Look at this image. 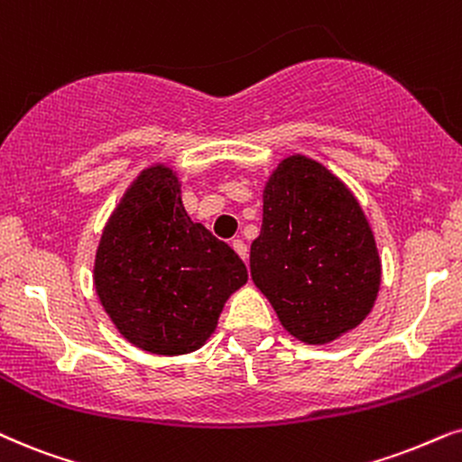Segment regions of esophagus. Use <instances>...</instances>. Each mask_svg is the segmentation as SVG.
<instances>
[{
	"instance_id": "esophagus-1",
	"label": "esophagus",
	"mask_w": 462,
	"mask_h": 462,
	"mask_svg": "<svg viewBox=\"0 0 462 462\" xmlns=\"http://www.w3.org/2000/svg\"><path fill=\"white\" fill-rule=\"evenodd\" d=\"M231 245H233V250H236V253L239 254V256H242V259L245 261V259H248V245H245V242H244V239H239V237H236V239H233V242H231Z\"/></svg>"
}]
</instances>
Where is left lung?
Returning a JSON list of instances; mask_svg holds the SVG:
<instances>
[{"label":"left lung","instance_id":"obj_1","mask_svg":"<svg viewBox=\"0 0 462 462\" xmlns=\"http://www.w3.org/2000/svg\"><path fill=\"white\" fill-rule=\"evenodd\" d=\"M250 275L303 344H328L369 316L382 282L374 231L355 193L316 159L289 154L269 173Z\"/></svg>","mask_w":462,"mask_h":462}]
</instances>
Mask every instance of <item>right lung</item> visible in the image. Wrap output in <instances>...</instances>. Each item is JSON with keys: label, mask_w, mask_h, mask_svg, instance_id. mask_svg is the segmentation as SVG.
I'll use <instances>...</instances> for the list:
<instances>
[{"label": "right lung", "mask_w": 462, "mask_h": 462, "mask_svg": "<svg viewBox=\"0 0 462 462\" xmlns=\"http://www.w3.org/2000/svg\"><path fill=\"white\" fill-rule=\"evenodd\" d=\"M178 171H140L101 231L93 284L106 314L129 344L159 356L199 350L217 331L226 299L248 282L229 244L182 203Z\"/></svg>", "instance_id": "right-lung-1"}]
</instances>
